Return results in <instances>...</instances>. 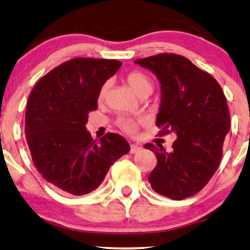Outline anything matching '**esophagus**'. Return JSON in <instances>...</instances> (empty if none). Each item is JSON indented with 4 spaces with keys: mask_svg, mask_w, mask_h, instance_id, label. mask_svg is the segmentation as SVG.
Listing matches in <instances>:
<instances>
[{
    "mask_svg": "<svg viewBox=\"0 0 250 250\" xmlns=\"http://www.w3.org/2000/svg\"><path fill=\"white\" fill-rule=\"evenodd\" d=\"M140 150H141V146H138V145H131V150H129V152L131 153H136L139 152Z\"/></svg>",
    "mask_w": 250,
    "mask_h": 250,
    "instance_id": "esophagus-1",
    "label": "esophagus"
}]
</instances>
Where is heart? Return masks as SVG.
Returning <instances> with one entry per match:
<instances>
[{"label":"heart","instance_id":"1","mask_svg":"<svg viewBox=\"0 0 250 250\" xmlns=\"http://www.w3.org/2000/svg\"><path fill=\"white\" fill-rule=\"evenodd\" d=\"M126 83L129 85V87L132 88L133 91L135 92L139 97L145 98L148 97V95L152 92L153 88V83L148 75L143 73L141 70H132L125 76ZM109 84L104 83L100 87V91H99L98 99L99 101H104L105 98H107ZM140 121H134V119L124 117H118L117 121H116V125L118 126V128H121L123 132L126 133V134L134 135L138 132V127L140 124Z\"/></svg>","mask_w":250,"mask_h":250}]
</instances>
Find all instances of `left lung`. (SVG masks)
<instances>
[{
	"label": "left lung",
	"mask_w": 250,
	"mask_h": 250,
	"mask_svg": "<svg viewBox=\"0 0 250 250\" xmlns=\"http://www.w3.org/2000/svg\"><path fill=\"white\" fill-rule=\"evenodd\" d=\"M134 62L152 70L162 85L156 122L160 134H177L169 152L162 145L145 146L157 157L149 182L170 199L192 197L209 182L223 155L231 127L224 92L210 74L180 54L159 53Z\"/></svg>",
	"instance_id": "1"
}]
</instances>
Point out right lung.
Segmentation results:
<instances>
[{"instance_id": "add662e5", "label": "right lung", "mask_w": 250, "mask_h": 250, "mask_svg": "<svg viewBox=\"0 0 250 250\" xmlns=\"http://www.w3.org/2000/svg\"><path fill=\"white\" fill-rule=\"evenodd\" d=\"M122 66L112 59L74 58L53 68L30 92L25 135L34 165L63 192L83 196L104 182L109 168L131 148L116 133L100 141L86 131L104 82Z\"/></svg>"}]
</instances>
